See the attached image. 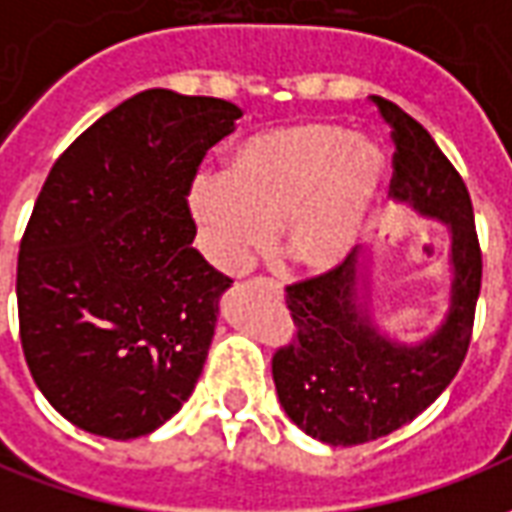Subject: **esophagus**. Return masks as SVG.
<instances>
[{"label": "esophagus", "instance_id": "1", "mask_svg": "<svg viewBox=\"0 0 512 512\" xmlns=\"http://www.w3.org/2000/svg\"><path fill=\"white\" fill-rule=\"evenodd\" d=\"M257 285H263V288H268V290H274V293H277V296H282V288H279L277 282H274V279H257Z\"/></svg>", "mask_w": 512, "mask_h": 512}]
</instances>
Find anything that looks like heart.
<instances>
[{"mask_svg": "<svg viewBox=\"0 0 512 512\" xmlns=\"http://www.w3.org/2000/svg\"><path fill=\"white\" fill-rule=\"evenodd\" d=\"M384 178V153L329 120H299L246 136L227 172L191 180L186 205L205 257L241 274L271 227L277 255L310 274L332 271L365 233Z\"/></svg>", "mask_w": 512, "mask_h": 512, "instance_id": "obj_1", "label": "heart"}]
</instances>
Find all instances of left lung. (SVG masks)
Listing matches in <instances>:
<instances>
[{
    "label": "left lung",
    "instance_id": "1",
    "mask_svg": "<svg viewBox=\"0 0 512 512\" xmlns=\"http://www.w3.org/2000/svg\"><path fill=\"white\" fill-rule=\"evenodd\" d=\"M395 139L392 197L450 233V285L439 326L397 340L373 310V249L288 288L299 343L279 348L271 373L279 406L312 439L351 447L419 417L458 373L480 296L483 257L469 191L433 136L386 98H373Z\"/></svg>",
    "mask_w": 512,
    "mask_h": 512
}]
</instances>
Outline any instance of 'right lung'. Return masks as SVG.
<instances>
[{
	"instance_id": "1",
	"label": "right lung",
	"mask_w": 512,
	"mask_h": 512,
	"mask_svg": "<svg viewBox=\"0 0 512 512\" xmlns=\"http://www.w3.org/2000/svg\"><path fill=\"white\" fill-rule=\"evenodd\" d=\"M238 117L145 90L51 167L18 252V326L35 384L76 428L139 439L194 392L230 279L191 246L186 194Z\"/></svg>"
}]
</instances>
